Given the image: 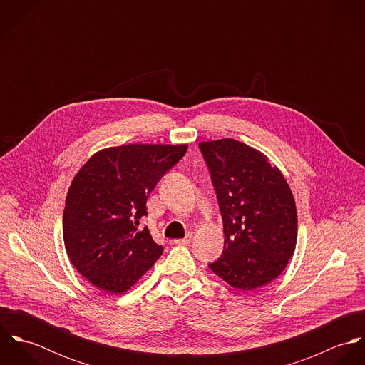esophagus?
I'll return each mask as SVG.
<instances>
[{
	"mask_svg": "<svg viewBox=\"0 0 365 365\" xmlns=\"http://www.w3.org/2000/svg\"><path fill=\"white\" fill-rule=\"evenodd\" d=\"M191 240H192V233H188L184 239H177V240H174L173 243H174V245H190Z\"/></svg>",
	"mask_w": 365,
	"mask_h": 365,
	"instance_id": "obj_1",
	"label": "esophagus"
}]
</instances>
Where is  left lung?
Masks as SVG:
<instances>
[{
  "instance_id": "1",
  "label": "left lung",
  "mask_w": 365,
  "mask_h": 365,
  "mask_svg": "<svg viewBox=\"0 0 365 365\" xmlns=\"http://www.w3.org/2000/svg\"><path fill=\"white\" fill-rule=\"evenodd\" d=\"M223 220L225 245L209 268L237 289L277 278L298 236L289 185L259 150L235 139L200 143Z\"/></svg>"
}]
</instances>
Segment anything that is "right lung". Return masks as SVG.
Listing matches in <instances>:
<instances>
[{"label":"right lung","instance_id":"1","mask_svg":"<svg viewBox=\"0 0 365 365\" xmlns=\"http://www.w3.org/2000/svg\"><path fill=\"white\" fill-rule=\"evenodd\" d=\"M185 145H126L105 149L76 174L66 198L63 239L76 269L97 288L126 292L163 255L148 227L146 201Z\"/></svg>","mask_w":365,"mask_h":365}]
</instances>
